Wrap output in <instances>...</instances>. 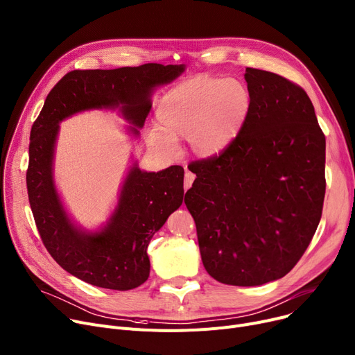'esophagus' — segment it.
I'll return each instance as SVG.
<instances>
[{
	"label": "esophagus",
	"mask_w": 355,
	"mask_h": 355,
	"mask_svg": "<svg viewBox=\"0 0 355 355\" xmlns=\"http://www.w3.org/2000/svg\"><path fill=\"white\" fill-rule=\"evenodd\" d=\"M194 180H196V175H194L193 173L185 171V175H184V190H185V191H187V190L191 187Z\"/></svg>",
	"instance_id": "1"
}]
</instances>
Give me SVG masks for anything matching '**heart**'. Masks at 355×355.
<instances>
[{
    "mask_svg": "<svg viewBox=\"0 0 355 355\" xmlns=\"http://www.w3.org/2000/svg\"><path fill=\"white\" fill-rule=\"evenodd\" d=\"M252 109V92L236 78L197 76L168 90L155 110L153 146L171 151L174 141L187 139L193 153L211 157L241 132Z\"/></svg>",
    "mask_w": 355,
    "mask_h": 355,
    "instance_id": "obj_1",
    "label": "heart"
}]
</instances>
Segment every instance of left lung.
Listing matches in <instances>:
<instances>
[{"label": "left lung", "mask_w": 355, "mask_h": 355, "mask_svg": "<svg viewBox=\"0 0 355 355\" xmlns=\"http://www.w3.org/2000/svg\"><path fill=\"white\" fill-rule=\"evenodd\" d=\"M250 115L218 157L193 162L185 194L202 265L216 281L257 286L284 277L320 225L325 135L306 92L248 67Z\"/></svg>", "instance_id": "1"}]
</instances>
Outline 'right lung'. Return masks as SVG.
Masks as SVG:
<instances>
[{"mask_svg": "<svg viewBox=\"0 0 355 355\" xmlns=\"http://www.w3.org/2000/svg\"><path fill=\"white\" fill-rule=\"evenodd\" d=\"M184 64L146 63L114 70H73L55 83L31 126L27 191L40 237L64 270L93 286L129 291L149 276L146 253L153 236L184 198V168L141 171L135 162L122 184L118 206L103 229L86 232L67 216L53 180L59 123L90 109L119 107L134 137L151 109L154 87L177 79Z\"/></svg>", "mask_w": 355, "mask_h": 355, "instance_id": "add662e5", "label": "right lung"}]
</instances>
